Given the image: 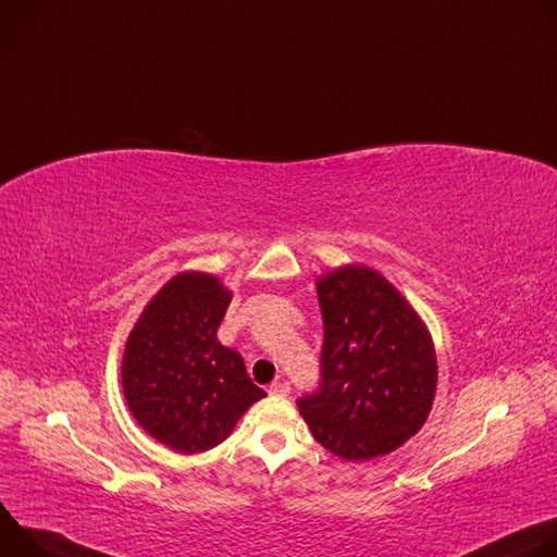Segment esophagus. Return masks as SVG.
Segmentation results:
<instances>
[{"instance_id": "obj_1", "label": "esophagus", "mask_w": 557, "mask_h": 557, "mask_svg": "<svg viewBox=\"0 0 557 557\" xmlns=\"http://www.w3.org/2000/svg\"><path fill=\"white\" fill-rule=\"evenodd\" d=\"M288 392H290V383L288 381H273L269 385V394H273V396H288Z\"/></svg>"}]
</instances>
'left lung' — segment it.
<instances>
[{
	"mask_svg": "<svg viewBox=\"0 0 557 557\" xmlns=\"http://www.w3.org/2000/svg\"><path fill=\"white\" fill-rule=\"evenodd\" d=\"M322 383L297 401L314 441L352 462L399 449L428 421L438 363L421 314L379 271L344 264L317 277Z\"/></svg>",
	"mask_w": 557,
	"mask_h": 557,
	"instance_id": "left-lung-1",
	"label": "left lung"
}]
</instances>
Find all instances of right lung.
I'll use <instances>...</instances> for the list:
<instances>
[{
  "mask_svg": "<svg viewBox=\"0 0 557 557\" xmlns=\"http://www.w3.org/2000/svg\"><path fill=\"white\" fill-rule=\"evenodd\" d=\"M228 301L215 275L183 271L147 301L125 342V404L151 438L178 454L215 447L267 396L243 355L218 342Z\"/></svg>",
  "mask_w": 557,
  "mask_h": 557,
  "instance_id": "add662e5",
  "label": "right lung"
}]
</instances>
